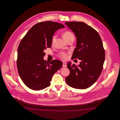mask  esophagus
I'll list each match as a JSON object with an SVG mask.
<instances>
[{
  "label": "esophagus",
  "instance_id": "34e87169",
  "mask_svg": "<svg viewBox=\"0 0 120 120\" xmlns=\"http://www.w3.org/2000/svg\"><path fill=\"white\" fill-rule=\"evenodd\" d=\"M63 67H67V63L65 62H63Z\"/></svg>",
  "mask_w": 120,
  "mask_h": 120
}]
</instances>
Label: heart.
<instances>
[{"instance_id": "b5f03b06", "label": "heart", "mask_w": 120, "mask_h": 120, "mask_svg": "<svg viewBox=\"0 0 120 120\" xmlns=\"http://www.w3.org/2000/svg\"><path fill=\"white\" fill-rule=\"evenodd\" d=\"M63 37L64 38V39L68 41V40L69 39H70L71 38L74 37V35L73 34L69 31H65L63 33ZM56 35H53L52 37V44H53L54 42V41L56 39ZM59 57H60L61 59H62L63 60H66L68 57V54L66 53L65 52H61L59 54Z\"/></svg>"}]
</instances>
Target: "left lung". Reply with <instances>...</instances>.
<instances>
[{"mask_svg": "<svg viewBox=\"0 0 120 120\" xmlns=\"http://www.w3.org/2000/svg\"><path fill=\"white\" fill-rule=\"evenodd\" d=\"M65 24L76 37L72 58L81 61L77 66L71 62L67 64L70 73L66 81L73 88L86 89L96 81L103 70L105 56L103 43L97 31L86 23L72 22Z\"/></svg>", "mask_w": 120, "mask_h": 120, "instance_id": "8db88e82", "label": "left lung"}]
</instances>
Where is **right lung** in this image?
Segmentation results:
<instances>
[{
	"mask_svg": "<svg viewBox=\"0 0 120 120\" xmlns=\"http://www.w3.org/2000/svg\"><path fill=\"white\" fill-rule=\"evenodd\" d=\"M65 28L51 21L34 25L22 40L17 49V70L21 79L29 88L40 90L50 85L52 75L63 66V62L44 59V50L51 48L52 37L58 29Z\"/></svg>",
	"mask_w": 120,
	"mask_h": 120,
	"instance_id": "add662e5",
	"label": "right lung"
}]
</instances>
